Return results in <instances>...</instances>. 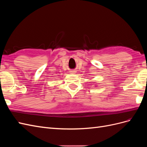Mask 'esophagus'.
Masks as SVG:
<instances>
[{
	"label": "esophagus",
	"mask_w": 147,
	"mask_h": 147,
	"mask_svg": "<svg viewBox=\"0 0 147 147\" xmlns=\"http://www.w3.org/2000/svg\"><path fill=\"white\" fill-rule=\"evenodd\" d=\"M71 73H72V74H74V73H75V71H71Z\"/></svg>",
	"instance_id": "esophagus-1"
}]
</instances>
